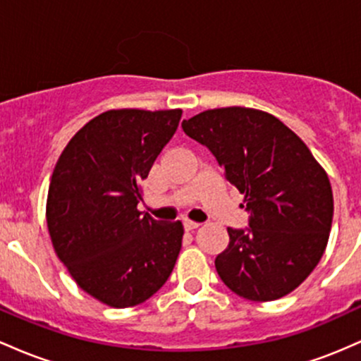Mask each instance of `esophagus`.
<instances>
[{
  "instance_id": "esophagus-1",
  "label": "esophagus",
  "mask_w": 361,
  "mask_h": 361,
  "mask_svg": "<svg viewBox=\"0 0 361 361\" xmlns=\"http://www.w3.org/2000/svg\"><path fill=\"white\" fill-rule=\"evenodd\" d=\"M201 226V224H197V221H191V220H184V228L188 230H196V228H200Z\"/></svg>"
}]
</instances>
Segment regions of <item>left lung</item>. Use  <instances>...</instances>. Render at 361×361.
I'll list each match as a JSON object with an SVG mask.
<instances>
[{
    "instance_id": "1",
    "label": "left lung",
    "mask_w": 361,
    "mask_h": 361,
    "mask_svg": "<svg viewBox=\"0 0 361 361\" xmlns=\"http://www.w3.org/2000/svg\"><path fill=\"white\" fill-rule=\"evenodd\" d=\"M244 194L249 228L228 230L214 259L238 297L269 302L302 285L321 261L334 201L329 177L307 145L278 117L249 107L209 109L182 123Z\"/></svg>"
}]
</instances>
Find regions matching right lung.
Listing matches in <instances>:
<instances>
[{"instance_id": "right-lung-1", "label": "right lung", "mask_w": 361, "mask_h": 361, "mask_svg": "<svg viewBox=\"0 0 361 361\" xmlns=\"http://www.w3.org/2000/svg\"><path fill=\"white\" fill-rule=\"evenodd\" d=\"M180 116V109L102 112L71 137L52 172L46 218L56 256L80 288L114 309L157 293L180 252V221L137 212L140 180Z\"/></svg>"}]
</instances>
